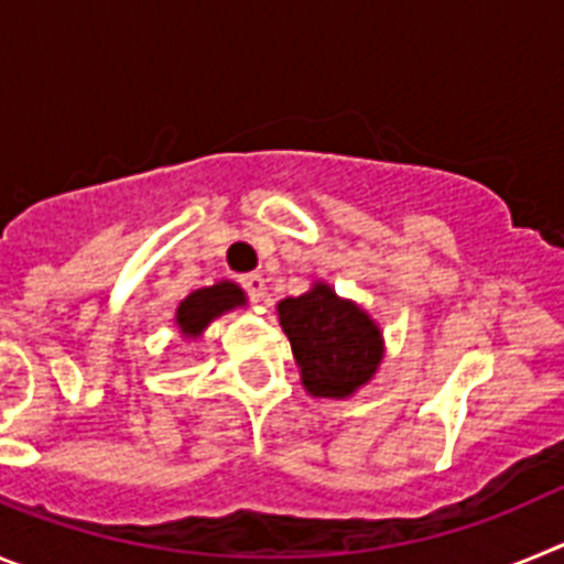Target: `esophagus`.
I'll return each mask as SVG.
<instances>
[{"label": "esophagus", "mask_w": 564, "mask_h": 564, "mask_svg": "<svg viewBox=\"0 0 564 564\" xmlns=\"http://www.w3.org/2000/svg\"><path fill=\"white\" fill-rule=\"evenodd\" d=\"M239 285H242V291H246L253 302H259V299L265 296V279H262V273H246V276L239 279Z\"/></svg>", "instance_id": "1"}]
</instances>
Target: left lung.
Segmentation results:
<instances>
[{
    "instance_id": "obj_1",
    "label": "left lung",
    "mask_w": 564,
    "mask_h": 564,
    "mask_svg": "<svg viewBox=\"0 0 564 564\" xmlns=\"http://www.w3.org/2000/svg\"><path fill=\"white\" fill-rule=\"evenodd\" d=\"M302 383L313 398H350L370 383L383 358L381 327L350 299L316 282L276 305Z\"/></svg>"
}]
</instances>
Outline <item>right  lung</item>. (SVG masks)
<instances>
[{
    "mask_svg": "<svg viewBox=\"0 0 564 564\" xmlns=\"http://www.w3.org/2000/svg\"><path fill=\"white\" fill-rule=\"evenodd\" d=\"M242 305H246V293H242V288L234 285V282H217V285L212 288H200V291L188 293L181 302V307H177L174 322H177L183 336L197 338L203 336V330L212 325L214 318Z\"/></svg>",
    "mask_w": 564,
    "mask_h": 564,
    "instance_id": "obj_1",
    "label": "right lung"
}]
</instances>
